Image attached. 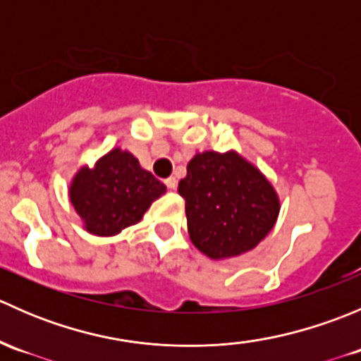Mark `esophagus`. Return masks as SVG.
<instances>
[{
	"label": "esophagus",
	"mask_w": 361,
	"mask_h": 361,
	"mask_svg": "<svg viewBox=\"0 0 361 361\" xmlns=\"http://www.w3.org/2000/svg\"><path fill=\"white\" fill-rule=\"evenodd\" d=\"M164 183H166V187L169 188V190H174V188H176L178 180L174 176H169V178H166V181H164Z\"/></svg>",
	"instance_id": "34e87169"
}]
</instances>
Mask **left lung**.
Returning <instances> with one entry per match:
<instances>
[{"instance_id":"1","label":"left lung","mask_w":361,"mask_h":361,"mask_svg":"<svg viewBox=\"0 0 361 361\" xmlns=\"http://www.w3.org/2000/svg\"><path fill=\"white\" fill-rule=\"evenodd\" d=\"M192 243L209 258L253 250L274 227L279 201L264 174L234 152L192 157L178 183Z\"/></svg>"}]
</instances>
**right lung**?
Instances as JSON below:
<instances>
[{
	"instance_id": "obj_1",
	"label": "right lung",
	"mask_w": 361,
	"mask_h": 361,
	"mask_svg": "<svg viewBox=\"0 0 361 361\" xmlns=\"http://www.w3.org/2000/svg\"><path fill=\"white\" fill-rule=\"evenodd\" d=\"M166 185L140 166L129 152L111 150L96 167H82L69 188L76 213L96 235H115L137 224Z\"/></svg>"
}]
</instances>
